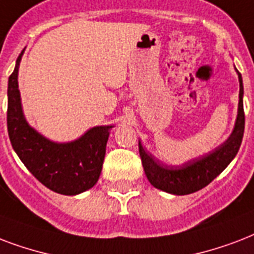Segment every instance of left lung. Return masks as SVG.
Instances as JSON below:
<instances>
[{
    "label": "left lung",
    "mask_w": 254,
    "mask_h": 254,
    "mask_svg": "<svg viewBox=\"0 0 254 254\" xmlns=\"http://www.w3.org/2000/svg\"><path fill=\"white\" fill-rule=\"evenodd\" d=\"M239 74L240 80V100H239V114L233 132L223 145L212 151L205 156L197 158L179 167H163L159 162L154 160L145 152L141 144L139 143V154H140L141 164L147 175L149 183L164 192L174 194H188L193 193L196 190L207 187L209 183L219 176L228 164L233 160L240 145L243 141L244 128H245V114L243 106V78Z\"/></svg>",
    "instance_id": "left-lung-1"
}]
</instances>
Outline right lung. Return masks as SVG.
Returning <instances> with one entry per match:
<instances>
[{"instance_id":"obj_1","label":"right lung","mask_w":254,"mask_h":254,"mask_svg":"<svg viewBox=\"0 0 254 254\" xmlns=\"http://www.w3.org/2000/svg\"><path fill=\"white\" fill-rule=\"evenodd\" d=\"M22 54L7 83V132L15 154L39 183L57 193L72 196L90 190L99 179L111 126L94 127L66 144L39 135L27 125L21 109L17 78Z\"/></svg>"}]
</instances>
